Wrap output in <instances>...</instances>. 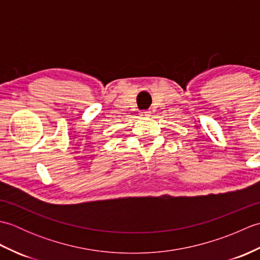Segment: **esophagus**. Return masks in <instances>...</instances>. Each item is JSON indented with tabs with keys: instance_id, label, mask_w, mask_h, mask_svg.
Here are the masks:
<instances>
[{
	"instance_id": "1",
	"label": "esophagus",
	"mask_w": 260,
	"mask_h": 260,
	"mask_svg": "<svg viewBox=\"0 0 260 260\" xmlns=\"http://www.w3.org/2000/svg\"><path fill=\"white\" fill-rule=\"evenodd\" d=\"M151 112H150V110H143V112H141V117H150V116H151Z\"/></svg>"
}]
</instances>
